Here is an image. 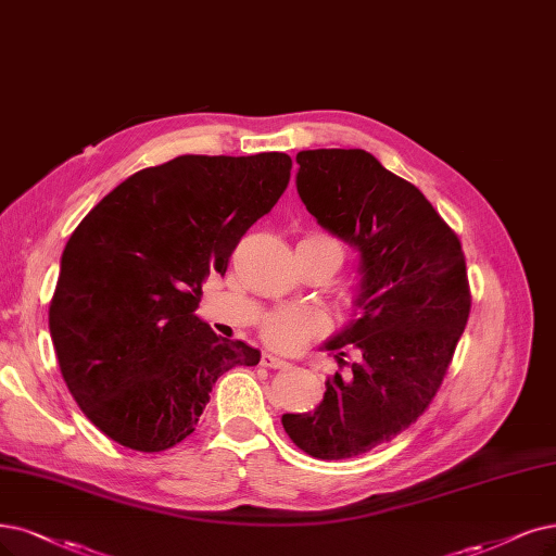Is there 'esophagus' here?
Segmentation results:
<instances>
[{"mask_svg": "<svg viewBox=\"0 0 556 556\" xmlns=\"http://www.w3.org/2000/svg\"><path fill=\"white\" fill-rule=\"evenodd\" d=\"M261 364H263V366H267V368H289V366H291L289 362L281 359V357H277V355H273V353H263Z\"/></svg>", "mask_w": 556, "mask_h": 556, "instance_id": "esophagus-1", "label": "esophagus"}]
</instances>
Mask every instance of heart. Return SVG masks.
<instances>
[{
    "label": "heart",
    "instance_id": "obj_1",
    "mask_svg": "<svg viewBox=\"0 0 556 556\" xmlns=\"http://www.w3.org/2000/svg\"><path fill=\"white\" fill-rule=\"evenodd\" d=\"M312 238H318L323 242L334 244L341 252V247L323 233H316ZM327 327V318L323 312L312 309V306H281V309H275L265 316L263 320V339L279 348V351H298L306 341H309L314 334L323 332Z\"/></svg>",
    "mask_w": 556,
    "mask_h": 556
}]
</instances>
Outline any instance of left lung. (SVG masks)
<instances>
[{
    "mask_svg": "<svg viewBox=\"0 0 556 556\" xmlns=\"http://www.w3.org/2000/svg\"><path fill=\"white\" fill-rule=\"evenodd\" d=\"M298 194L327 233L357 252L355 320L325 343L345 378L325 380L314 413L283 415L289 438L320 460L394 440L433 401L469 316L458 236L415 188L362 149L298 153Z\"/></svg>",
    "mask_w": 556,
    "mask_h": 556,
    "instance_id": "1",
    "label": "left lung"
}]
</instances>
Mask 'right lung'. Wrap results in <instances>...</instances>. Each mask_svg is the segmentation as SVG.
<instances>
[{"mask_svg": "<svg viewBox=\"0 0 556 556\" xmlns=\"http://www.w3.org/2000/svg\"><path fill=\"white\" fill-rule=\"evenodd\" d=\"M286 153L180 155L132 174L79 222L61 254L50 337L93 426L135 451L194 433L213 384L261 353L194 312L250 226L291 178Z\"/></svg>", "mask_w": 556, "mask_h": 556, "instance_id": "right-lung-1", "label": "right lung"}]
</instances>
